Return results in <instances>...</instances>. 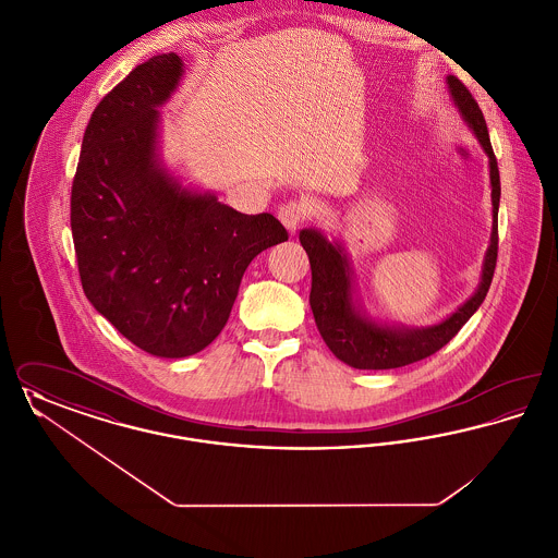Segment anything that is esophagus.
Returning <instances> with one entry per match:
<instances>
[{
  "label": "esophagus",
  "mask_w": 558,
  "mask_h": 558,
  "mask_svg": "<svg viewBox=\"0 0 558 558\" xmlns=\"http://www.w3.org/2000/svg\"><path fill=\"white\" fill-rule=\"evenodd\" d=\"M307 217H310L307 207H305L303 203H296V201L284 203V205H280V209H278V219L282 221V226H284L289 232H296V228H299Z\"/></svg>",
  "instance_id": "34e87169"
}]
</instances>
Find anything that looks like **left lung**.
Instances as JSON below:
<instances>
[{
	"label": "left lung",
	"mask_w": 558,
	"mask_h": 558,
	"mask_svg": "<svg viewBox=\"0 0 558 558\" xmlns=\"http://www.w3.org/2000/svg\"><path fill=\"white\" fill-rule=\"evenodd\" d=\"M451 102L458 108L466 128L475 133L483 153L489 159L492 186V234L485 251L475 292L448 318L430 326H398L387 319L374 318L364 307L351 259L343 240H328L316 228H303L299 240L312 264L310 305L319 335L328 349L347 366L357 371H389L425 360L458 335V330L477 312L489 291L496 257H498V209H500V171L489 132L471 92L456 80L446 77Z\"/></svg>",
	"instance_id": "8db88e82"
}]
</instances>
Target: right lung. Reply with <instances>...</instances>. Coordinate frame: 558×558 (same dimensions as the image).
Returning a JSON list of instances; mask_svg holds the SVG:
<instances>
[{"instance_id":"obj_1","label":"right lung","mask_w":558,"mask_h":558,"mask_svg":"<svg viewBox=\"0 0 558 558\" xmlns=\"http://www.w3.org/2000/svg\"><path fill=\"white\" fill-rule=\"evenodd\" d=\"M182 77V56L160 53L102 98L71 192L85 296L133 345L169 360L215 341L244 269L289 240L274 215L239 213L165 165L160 108Z\"/></svg>"}]
</instances>
